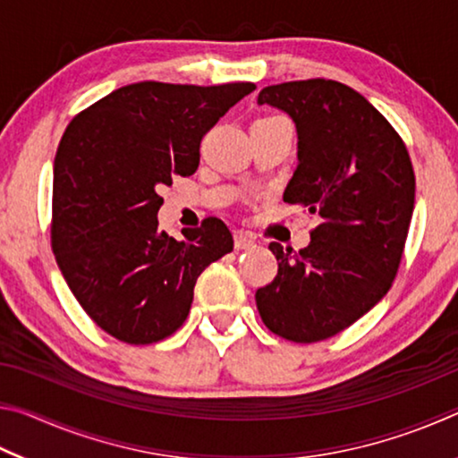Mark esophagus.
I'll use <instances>...</instances> for the list:
<instances>
[{
	"label": "esophagus",
	"mask_w": 458,
	"mask_h": 458,
	"mask_svg": "<svg viewBox=\"0 0 458 458\" xmlns=\"http://www.w3.org/2000/svg\"><path fill=\"white\" fill-rule=\"evenodd\" d=\"M254 238L250 234H244V232H236L234 234V246L236 250H250V248H254Z\"/></svg>",
	"instance_id": "1"
}]
</instances>
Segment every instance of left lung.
Listing matches in <instances>:
<instances>
[{
    "instance_id": "8db88e82",
    "label": "left lung",
    "mask_w": 458,
    "mask_h": 458,
    "mask_svg": "<svg viewBox=\"0 0 458 458\" xmlns=\"http://www.w3.org/2000/svg\"><path fill=\"white\" fill-rule=\"evenodd\" d=\"M259 105L294 121L299 164L283 199L319 224L299 252L270 242L278 273L257 291V307L278 337L315 344L350 327L390 291L414 210L412 161L384 114L341 82L273 84Z\"/></svg>"
}]
</instances>
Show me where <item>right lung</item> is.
Returning <instances> with one entry per match:
<instances>
[{"label":"right lung","instance_id":"1","mask_svg":"<svg viewBox=\"0 0 458 458\" xmlns=\"http://www.w3.org/2000/svg\"><path fill=\"white\" fill-rule=\"evenodd\" d=\"M252 82L218 87L135 82L76 114L54 159L52 250L66 284L100 329L155 344L188 319L193 286L234 248L220 218L159 230L157 190L191 175L199 143Z\"/></svg>","mask_w":458,"mask_h":458}]
</instances>
